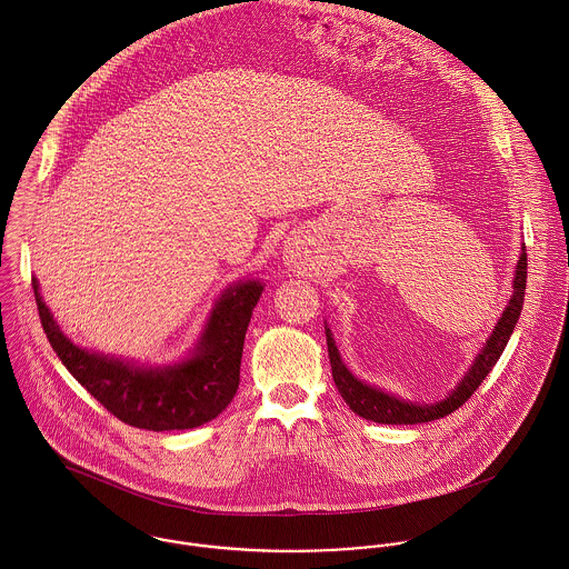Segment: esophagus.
I'll use <instances>...</instances> for the list:
<instances>
[{
    "mask_svg": "<svg viewBox=\"0 0 569 569\" xmlns=\"http://www.w3.org/2000/svg\"><path fill=\"white\" fill-rule=\"evenodd\" d=\"M286 259H288V263H290L292 268H301V266L306 263V251H303V247L290 244V247L286 249Z\"/></svg>",
    "mask_w": 569,
    "mask_h": 569,
    "instance_id": "esophagus-1",
    "label": "esophagus"
}]
</instances>
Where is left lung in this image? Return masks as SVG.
Here are the masks:
<instances>
[{"mask_svg":"<svg viewBox=\"0 0 569 569\" xmlns=\"http://www.w3.org/2000/svg\"><path fill=\"white\" fill-rule=\"evenodd\" d=\"M523 253L517 261V270H515V281H512V297L508 301V308L500 318L496 331L491 333V338L487 340L485 349L478 353L473 367L469 369V373L465 379L456 386V390L441 401V403H408L401 401L392 395H386L373 386L362 383L360 379L353 378L349 373V369L342 365L340 353L333 345L331 331L325 327L327 333V351H329V362H331V376L336 381L338 392L342 395V399L349 403V408L360 415L367 421H376V423H386V426H415V423H428L435 419H441L451 415L453 410H458L482 383V379L491 373V369L498 365L502 351L506 349V342L510 340V333L515 329V322L519 320L521 308H523V292H526V268H528V259H526V249H521Z\"/></svg>","mask_w":569,"mask_h":569,"instance_id":"8db88e82","label":"left lung"}]
</instances>
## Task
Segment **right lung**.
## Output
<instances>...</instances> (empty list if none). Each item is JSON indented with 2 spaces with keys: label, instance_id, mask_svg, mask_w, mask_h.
Here are the masks:
<instances>
[{
  "label": "right lung",
  "instance_id": "right-lung-1",
  "mask_svg": "<svg viewBox=\"0 0 569 569\" xmlns=\"http://www.w3.org/2000/svg\"><path fill=\"white\" fill-rule=\"evenodd\" d=\"M32 288L43 331L67 371L113 417L152 432L198 428L231 403L240 386L247 327L263 292L257 281L236 283L218 301L188 362L168 369H139L76 347L43 303L37 279H32Z\"/></svg>",
  "mask_w": 569,
  "mask_h": 569
}]
</instances>
